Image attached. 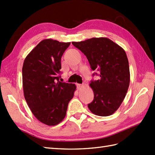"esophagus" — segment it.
Returning <instances> with one entry per match:
<instances>
[{
	"label": "esophagus",
	"mask_w": 155,
	"mask_h": 155,
	"mask_svg": "<svg viewBox=\"0 0 155 155\" xmlns=\"http://www.w3.org/2000/svg\"><path fill=\"white\" fill-rule=\"evenodd\" d=\"M77 89L80 90L81 88L83 87V85L81 84H77Z\"/></svg>",
	"instance_id": "obj_1"
}]
</instances>
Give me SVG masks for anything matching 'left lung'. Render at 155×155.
<instances>
[{"instance_id": "obj_1", "label": "left lung", "mask_w": 155, "mask_h": 155, "mask_svg": "<svg viewBox=\"0 0 155 155\" xmlns=\"http://www.w3.org/2000/svg\"><path fill=\"white\" fill-rule=\"evenodd\" d=\"M72 44L86 56L92 70L100 72L99 79L91 82L94 99L88 104V108L98 116L113 114L123 103L129 87L130 71L126 52L119 45L104 37Z\"/></svg>"}]
</instances>
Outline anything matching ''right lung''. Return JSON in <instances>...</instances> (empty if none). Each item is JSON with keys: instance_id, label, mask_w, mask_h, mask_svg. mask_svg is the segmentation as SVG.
I'll list each match as a JSON object with an SVG mask.
<instances>
[{"instance_id": "right-lung-1", "label": "right lung", "mask_w": 155, "mask_h": 155, "mask_svg": "<svg viewBox=\"0 0 155 155\" xmlns=\"http://www.w3.org/2000/svg\"><path fill=\"white\" fill-rule=\"evenodd\" d=\"M70 45L45 39L32 49L23 63L25 100L35 117L48 126L64 119L76 90L74 84L59 81L61 57Z\"/></svg>"}]
</instances>
